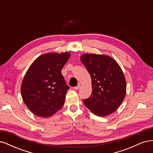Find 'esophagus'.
Returning a JSON list of instances; mask_svg holds the SVG:
<instances>
[{"label": "esophagus", "instance_id": "34e87169", "mask_svg": "<svg viewBox=\"0 0 153 153\" xmlns=\"http://www.w3.org/2000/svg\"><path fill=\"white\" fill-rule=\"evenodd\" d=\"M80 87H81V85H80V84H78L76 87H73V89H75V90H78L80 88Z\"/></svg>", "mask_w": 153, "mask_h": 153}]
</instances>
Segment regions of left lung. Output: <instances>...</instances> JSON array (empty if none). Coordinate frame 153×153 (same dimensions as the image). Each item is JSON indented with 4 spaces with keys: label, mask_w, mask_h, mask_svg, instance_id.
I'll use <instances>...</instances> for the list:
<instances>
[{
    "label": "left lung",
    "mask_w": 153,
    "mask_h": 153,
    "mask_svg": "<svg viewBox=\"0 0 153 153\" xmlns=\"http://www.w3.org/2000/svg\"><path fill=\"white\" fill-rule=\"evenodd\" d=\"M80 60L90 74L92 93L84 105L94 115L104 117L114 112L123 101L126 82L121 67L108 55L83 54Z\"/></svg>",
    "instance_id": "obj_1"
}]
</instances>
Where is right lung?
Instances as JSON below:
<instances>
[{
	"mask_svg": "<svg viewBox=\"0 0 153 153\" xmlns=\"http://www.w3.org/2000/svg\"><path fill=\"white\" fill-rule=\"evenodd\" d=\"M69 57L68 52L41 55L27 71L21 94L27 108L37 116L50 117L63 106L69 87L61 70Z\"/></svg>",
	"mask_w": 153,
	"mask_h": 153,
	"instance_id": "right-lung-1",
	"label": "right lung"
}]
</instances>
